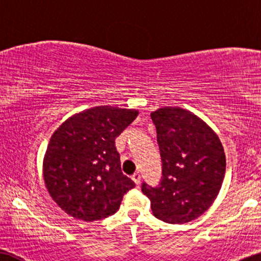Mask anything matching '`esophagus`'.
Wrapping results in <instances>:
<instances>
[{"label": "esophagus", "mask_w": 261, "mask_h": 261, "mask_svg": "<svg viewBox=\"0 0 261 261\" xmlns=\"http://www.w3.org/2000/svg\"><path fill=\"white\" fill-rule=\"evenodd\" d=\"M131 178H132V180L135 181L136 185H139V182H141V174L137 172V173H135Z\"/></svg>", "instance_id": "34e87169"}]
</instances>
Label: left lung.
<instances>
[{"instance_id": "left-lung-1", "label": "left lung", "mask_w": 261, "mask_h": 261, "mask_svg": "<svg viewBox=\"0 0 261 261\" xmlns=\"http://www.w3.org/2000/svg\"><path fill=\"white\" fill-rule=\"evenodd\" d=\"M162 158V179L142 191L155 218L184 224L203 215L220 191L226 158L216 132L196 115L165 107L151 112Z\"/></svg>"}]
</instances>
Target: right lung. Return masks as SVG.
I'll return each instance as SVG.
<instances>
[{
    "mask_svg": "<svg viewBox=\"0 0 261 261\" xmlns=\"http://www.w3.org/2000/svg\"><path fill=\"white\" fill-rule=\"evenodd\" d=\"M138 111L96 107L73 115L54 132L43 161V178L54 201L76 219L100 220L119 208L135 182L120 170L116 137Z\"/></svg>",
    "mask_w": 261,
    "mask_h": 261,
    "instance_id": "1",
    "label": "right lung"
}]
</instances>
